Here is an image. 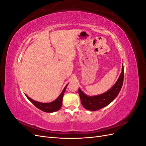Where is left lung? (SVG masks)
I'll use <instances>...</instances> for the list:
<instances>
[{"instance_id": "8db88e82", "label": "left lung", "mask_w": 146, "mask_h": 146, "mask_svg": "<svg viewBox=\"0 0 146 146\" xmlns=\"http://www.w3.org/2000/svg\"><path fill=\"white\" fill-rule=\"evenodd\" d=\"M123 74H124V70H123V66L122 65V72L116 83L111 89L102 94L95 96H88L83 93L80 88H78V94L80 96L82 105L86 110L90 111H96L110 104L116 98L121 90L123 82Z\"/></svg>"}]
</instances>
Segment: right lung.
Instances as JSON below:
<instances>
[{
    "label": "right lung",
    "mask_w": 146,
    "mask_h": 146,
    "mask_svg": "<svg viewBox=\"0 0 146 146\" xmlns=\"http://www.w3.org/2000/svg\"><path fill=\"white\" fill-rule=\"evenodd\" d=\"M68 85H66L64 88L63 89L62 92H61V94L59 96V97L57 98L55 100L54 102H52L50 103H41V102H38L35 101L31 98H30L29 97L27 96H26L27 99L32 102L35 107L38 108V109L42 110V111L47 112V113H52V112H55L56 111H58L60 109V108L62 106V101H63V97L64 93V91L66 90V88L67 87Z\"/></svg>",
    "instance_id": "add662e5"
}]
</instances>
